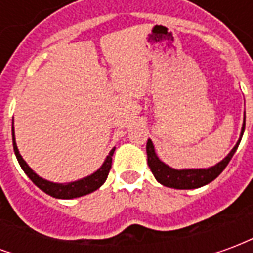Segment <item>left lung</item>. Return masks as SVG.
Masks as SVG:
<instances>
[{"mask_svg":"<svg viewBox=\"0 0 253 253\" xmlns=\"http://www.w3.org/2000/svg\"><path fill=\"white\" fill-rule=\"evenodd\" d=\"M245 115V112H244ZM245 128V116L244 123L241 127V132H240V138L237 143L234 145V148L229 152V154L215 165L209 167V168H192V169H175L169 165H167L159 159V156L154 150V145L152 139H148L146 143V154H148V165L152 173L156 177V180L159 181L160 184L169 188H176V190H192V188H199L211 183L215 177L221 175L226 165L229 164L230 159L233 157L236 150L239 148L240 141L243 138Z\"/></svg>","mask_w":253,"mask_h":253,"instance_id":"left-lung-1","label":"left lung"}]
</instances>
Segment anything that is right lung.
I'll return each mask as SVG.
<instances>
[{
  "mask_svg": "<svg viewBox=\"0 0 253 253\" xmlns=\"http://www.w3.org/2000/svg\"><path fill=\"white\" fill-rule=\"evenodd\" d=\"M12 138H13V149L16 159L19 161L20 167L25 172V175L28 176L32 183L36 187H39L43 192H46L47 195L57 198V199H74V198L88 195L90 192L99 190L100 187L104 184V181L107 180V176H108L111 164H112V154L115 152V148H112L108 156L105 157L103 165L92 175L78 179L76 181H69V183H54V181L46 180L38 173H35L30 165L25 163V160L21 157L17 145H16V139H14V127H12Z\"/></svg>",
  "mask_w": 253,
  "mask_h": 253,
  "instance_id": "add662e5",
  "label": "right lung"
}]
</instances>
